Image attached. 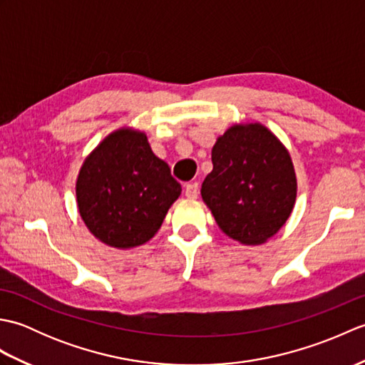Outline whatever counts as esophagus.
Here are the masks:
<instances>
[{"mask_svg":"<svg viewBox=\"0 0 365 365\" xmlns=\"http://www.w3.org/2000/svg\"><path fill=\"white\" fill-rule=\"evenodd\" d=\"M185 196L188 199H196L199 196V185L195 183H188L187 187H185Z\"/></svg>","mask_w":365,"mask_h":365,"instance_id":"obj_1","label":"esophagus"}]
</instances>
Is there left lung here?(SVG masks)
Here are the masks:
<instances>
[{"mask_svg":"<svg viewBox=\"0 0 365 365\" xmlns=\"http://www.w3.org/2000/svg\"><path fill=\"white\" fill-rule=\"evenodd\" d=\"M204 202L227 237L265 243L281 229L297 199V175L284 144L262 123H240L216 139Z\"/></svg>","mask_w":365,"mask_h":365,"instance_id":"left-lung-1","label":"left lung"}]
</instances>
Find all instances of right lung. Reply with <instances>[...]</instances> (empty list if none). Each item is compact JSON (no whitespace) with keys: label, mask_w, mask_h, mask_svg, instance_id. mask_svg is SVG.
<instances>
[{"label":"right lung","mask_w":365,"mask_h":365,"mask_svg":"<svg viewBox=\"0 0 365 365\" xmlns=\"http://www.w3.org/2000/svg\"><path fill=\"white\" fill-rule=\"evenodd\" d=\"M180 192V183L152 152L145 133L131 128L108 135L76 178L84 224L100 242L118 250L149 242Z\"/></svg>","instance_id":"obj_1"}]
</instances>
